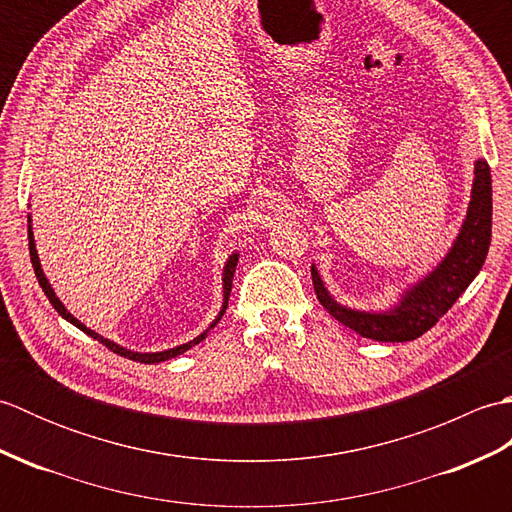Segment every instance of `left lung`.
Masks as SVG:
<instances>
[{
    "label": "left lung",
    "instance_id": "1",
    "mask_svg": "<svg viewBox=\"0 0 512 512\" xmlns=\"http://www.w3.org/2000/svg\"><path fill=\"white\" fill-rule=\"evenodd\" d=\"M473 173L471 202L447 255L427 275L402 290L396 303L385 310L347 308L330 295L317 266L312 264V284L321 306L345 328L380 343L413 341L431 330L480 273L491 246L493 187L488 162L477 158Z\"/></svg>",
    "mask_w": 512,
    "mask_h": 512
}]
</instances>
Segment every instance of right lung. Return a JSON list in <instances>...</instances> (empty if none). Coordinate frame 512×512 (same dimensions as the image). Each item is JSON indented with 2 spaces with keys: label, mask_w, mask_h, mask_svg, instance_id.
I'll return each instance as SVG.
<instances>
[{
  "label": "right lung",
  "mask_w": 512,
  "mask_h": 512,
  "mask_svg": "<svg viewBox=\"0 0 512 512\" xmlns=\"http://www.w3.org/2000/svg\"><path fill=\"white\" fill-rule=\"evenodd\" d=\"M28 248H30V262H32V268H35V275H37V279H39V286L43 288V292H46V297H48V301L52 303V308L57 310L65 321H70V323L74 325V328H79L81 332H85L88 336H92V339H96L99 343H103V345L107 347V350H112L114 354H118V356H125V358H129V361L147 363V365H154V363L169 361V358H176V356L184 354L187 350H191L193 345H198L200 341H204V339H206V334L211 332V328H215L217 321H220V319H222V314L226 312L228 297H231V288H233L235 266H237V259H239V255H237V253H231V255H228V259H226L224 270H222V292H224V295H222V308H220V312H217V317L211 321L209 328H206L202 334L195 336V339H191V341H187V343H182V345H176V347H169V350H162V352H134V350H127V347L118 345V343H114V341H110V339H105V336H101L99 332L90 330L88 325H83L79 319L74 317V314H70V310H68V308L63 306V301L57 297V292H54V288L50 286V281H48L46 273H43V268H41L39 253H37V244H35V233H32V215H28Z\"/></svg>",
  "instance_id": "1"
}]
</instances>
